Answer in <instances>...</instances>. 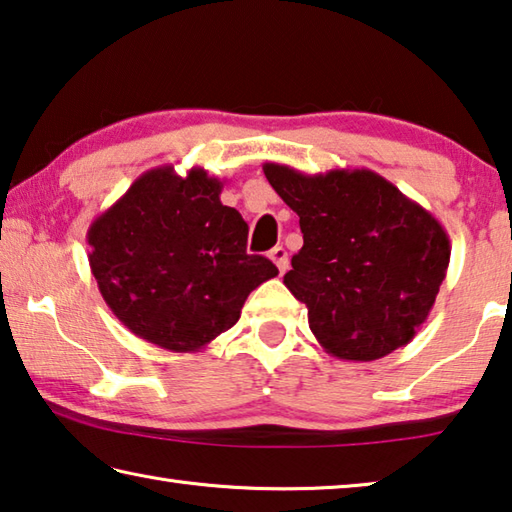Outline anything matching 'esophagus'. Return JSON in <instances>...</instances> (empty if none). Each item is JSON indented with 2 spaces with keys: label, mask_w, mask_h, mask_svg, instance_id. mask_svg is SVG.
<instances>
[{
  "label": "esophagus",
  "mask_w": 512,
  "mask_h": 512,
  "mask_svg": "<svg viewBox=\"0 0 512 512\" xmlns=\"http://www.w3.org/2000/svg\"><path fill=\"white\" fill-rule=\"evenodd\" d=\"M268 257L273 259V264L277 266V271L280 273H284L289 268V253L282 246H275L271 253H268Z\"/></svg>",
  "instance_id": "esophagus-1"
}]
</instances>
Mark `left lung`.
I'll list each match as a JSON object with an SVG mask.
<instances>
[{
    "label": "left lung",
    "mask_w": 512,
    "mask_h": 512,
    "mask_svg": "<svg viewBox=\"0 0 512 512\" xmlns=\"http://www.w3.org/2000/svg\"><path fill=\"white\" fill-rule=\"evenodd\" d=\"M300 216L302 244L284 284L309 311L327 354L375 361L409 343L427 320L449 266L440 221L370 169L302 173L264 164Z\"/></svg>",
    "instance_id": "obj_1"
}]
</instances>
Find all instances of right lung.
Masks as SVG:
<instances>
[{"mask_svg":"<svg viewBox=\"0 0 512 512\" xmlns=\"http://www.w3.org/2000/svg\"><path fill=\"white\" fill-rule=\"evenodd\" d=\"M223 183L171 164L142 173L88 230L90 268L106 305L135 336L198 352L237 323L250 291L277 275L248 255V225L221 203Z\"/></svg>","mask_w":512,"mask_h":512,"instance_id":"add662e5","label":"right lung"}]
</instances>
